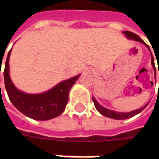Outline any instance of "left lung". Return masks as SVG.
<instances>
[{"instance_id":"left-lung-1","label":"left lung","mask_w":159,"mask_h":159,"mask_svg":"<svg viewBox=\"0 0 159 159\" xmlns=\"http://www.w3.org/2000/svg\"><path fill=\"white\" fill-rule=\"evenodd\" d=\"M123 34H125L126 35V37L128 39H134V40L135 41H138V42H140V43H143L144 45L147 46V48L150 50V48L148 47V44H146L145 42L139 37L137 34H135L133 32H130V31H124ZM152 54V53H151ZM151 62H152V65H153V68H155V65H154V60H153V55H152V60H151ZM92 101L94 102V105H95V107L97 108V110L99 111L100 113L103 115V116H106V117H109V118H111V119H115V120H125V119H129V118H131V117H133L135 115L139 114V112L144 110L146 108V106H148V104H146L145 106L142 107V108H139L138 110H135V111H130V112H128V113H121V112H116V111H111V110H108V109L105 108L103 106H102L101 105L98 103V102L96 101L94 97H92Z\"/></svg>"}]
</instances>
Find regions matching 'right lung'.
I'll return each mask as SVG.
<instances>
[{"label": "right lung", "mask_w": 159, "mask_h": 159, "mask_svg": "<svg viewBox=\"0 0 159 159\" xmlns=\"http://www.w3.org/2000/svg\"><path fill=\"white\" fill-rule=\"evenodd\" d=\"M11 52V49L9 51L6 61L4 80L11 103L25 116L37 120H48L60 116L68 102L70 89L80 75L60 82L48 92L41 94H27L19 91L11 82L9 75V58Z\"/></svg>", "instance_id": "obj_1"}]
</instances>
